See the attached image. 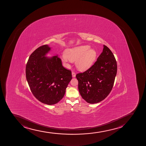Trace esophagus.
Segmentation results:
<instances>
[{"mask_svg": "<svg viewBox=\"0 0 146 146\" xmlns=\"http://www.w3.org/2000/svg\"><path fill=\"white\" fill-rule=\"evenodd\" d=\"M72 77H75V76H76V74H75V72H72Z\"/></svg>", "mask_w": 146, "mask_h": 146, "instance_id": "obj_1", "label": "esophagus"}]
</instances>
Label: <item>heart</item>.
I'll return each mask as SVG.
<instances>
[{
  "label": "heart",
  "instance_id": "heart-1",
  "mask_svg": "<svg viewBox=\"0 0 146 146\" xmlns=\"http://www.w3.org/2000/svg\"><path fill=\"white\" fill-rule=\"evenodd\" d=\"M97 52L88 45L80 46L67 49L62 60L65 63L74 62L75 66L80 71H85L92 66L97 58Z\"/></svg>",
  "mask_w": 146,
  "mask_h": 146
}]
</instances>
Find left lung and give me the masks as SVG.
<instances>
[{
	"label": "left lung",
	"mask_w": 146,
	"mask_h": 146,
	"mask_svg": "<svg viewBox=\"0 0 146 146\" xmlns=\"http://www.w3.org/2000/svg\"><path fill=\"white\" fill-rule=\"evenodd\" d=\"M87 71L76 75L82 98L88 103H97L104 100L113 86L117 71L115 57L107 46Z\"/></svg>",
	"instance_id": "8db88e82"
}]
</instances>
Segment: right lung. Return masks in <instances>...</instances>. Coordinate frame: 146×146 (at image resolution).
Segmentation results:
<instances>
[{
  "label": "right lung",
  "mask_w": 146,
  "mask_h": 146,
  "mask_svg": "<svg viewBox=\"0 0 146 146\" xmlns=\"http://www.w3.org/2000/svg\"><path fill=\"white\" fill-rule=\"evenodd\" d=\"M51 48L44 44L35 49L28 59L26 77L35 98L51 105L60 102L72 79L71 71L63 67L58 55L46 57Z\"/></svg>",
  "instance_id": "obj_1"
}]
</instances>
